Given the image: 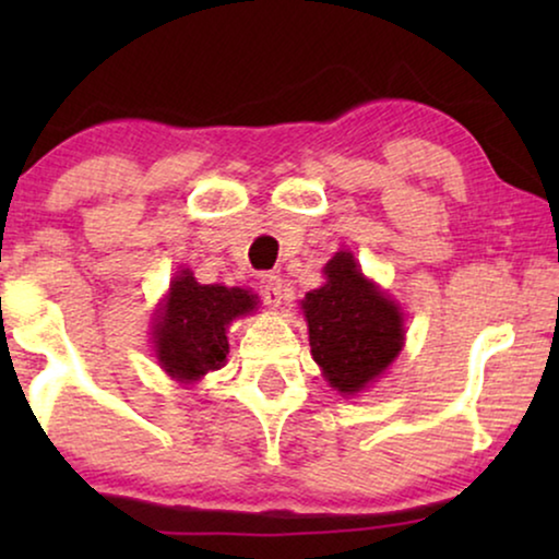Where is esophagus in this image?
Here are the masks:
<instances>
[{
	"label": "esophagus",
	"instance_id": "1",
	"mask_svg": "<svg viewBox=\"0 0 559 559\" xmlns=\"http://www.w3.org/2000/svg\"><path fill=\"white\" fill-rule=\"evenodd\" d=\"M259 295H262V300L270 305V308H280L282 297H285L280 274H262V280H259Z\"/></svg>",
	"mask_w": 559,
	"mask_h": 559
}]
</instances>
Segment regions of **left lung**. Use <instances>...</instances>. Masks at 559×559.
<instances>
[{
  "label": "left lung",
  "instance_id": "obj_1",
  "mask_svg": "<svg viewBox=\"0 0 559 559\" xmlns=\"http://www.w3.org/2000/svg\"><path fill=\"white\" fill-rule=\"evenodd\" d=\"M325 285L305 295L310 354L341 394H358L400 356L404 318L400 305L364 277L350 251L325 264Z\"/></svg>",
  "mask_w": 559,
  "mask_h": 559
}]
</instances>
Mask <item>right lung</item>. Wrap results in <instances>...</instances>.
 Instances as JSON below:
<instances>
[{
	"instance_id": "right-lung-1",
	"label": "right lung",
	"mask_w": 559,
	"mask_h": 559,
	"mask_svg": "<svg viewBox=\"0 0 559 559\" xmlns=\"http://www.w3.org/2000/svg\"><path fill=\"white\" fill-rule=\"evenodd\" d=\"M257 295L241 287L201 285L193 272L180 270L155 318V356L175 381L190 384L226 364L231 320L249 316Z\"/></svg>"
}]
</instances>
